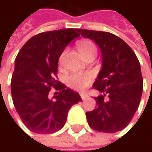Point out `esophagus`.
<instances>
[{
    "label": "esophagus",
    "mask_w": 152,
    "mask_h": 152,
    "mask_svg": "<svg viewBox=\"0 0 152 152\" xmlns=\"http://www.w3.org/2000/svg\"><path fill=\"white\" fill-rule=\"evenodd\" d=\"M80 96H81V98H82V99H83V100H84V99L87 98L86 94H84V93H81V95H80Z\"/></svg>",
    "instance_id": "esophagus-1"
}]
</instances>
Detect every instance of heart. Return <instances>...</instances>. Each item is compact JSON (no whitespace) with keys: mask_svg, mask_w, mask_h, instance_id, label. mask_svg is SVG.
Segmentation results:
<instances>
[{"mask_svg":"<svg viewBox=\"0 0 152 152\" xmlns=\"http://www.w3.org/2000/svg\"><path fill=\"white\" fill-rule=\"evenodd\" d=\"M76 47L83 58L89 54L97 53V48L93 41L83 39L76 42ZM94 76L91 73H73L67 78L68 85L78 91H84L92 83Z\"/></svg>","mask_w":152,"mask_h":152,"instance_id":"heart-1","label":"heart"}]
</instances>
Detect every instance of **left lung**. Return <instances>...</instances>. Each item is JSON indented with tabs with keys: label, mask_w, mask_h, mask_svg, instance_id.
<instances>
[{
	"label": "left lung",
	"mask_w": 152,
	"mask_h": 152,
	"mask_svg": "<svg viewBox=\"0 0 152 152\" xmlns=\"http://www.w3.org/2000/svg\"><path fill=\"white\" fill-rule=\"evenodd\" d=\"M77 31L83 38L94 40L102 53V68L92 86L102 94L95 98L97 108L86 113L89 126L104 133L122 130L132 120L142 92L137 55L113 33L83 29Z\"/></svg>",
	"instance_id": "1"
}]
</instances>
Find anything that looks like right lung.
<instances>
[{"label":"right lung","mask_w":152,"mask_h":152,"mask_svg":"<svg viewBox=\"0 0 152 152\" xmlns=\"http://www.w3.org/2000/svg\"><path fill=\"white\" fill-rule=\"evenodd\" d=\"M77 29L39 33L19 51L11 78L15 110L23 124L37 134H51L63 128L70 107L82 100L80 95L55 79L58 61L67 45L79 37ZM57 93L53 99L50 91Z\"/></svg>","instance_id":"add662e5"}]
</instances>
